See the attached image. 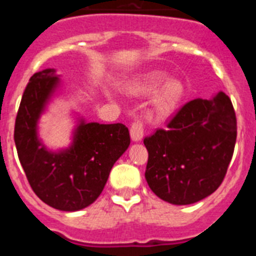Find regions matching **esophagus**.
Here are the masks:
<instances>
[{
	"instance_id": "esophagus-1",
	"label": "esophagus",
	"mask_w": 256,
	"mask_h": 256,
	"mask_svg": "<svg viewBox=\"0 0 256 256\" xmlns=\"http://www.w3.org/2000/svg\"><path fill=\"white\" fill-rule=\"evenodd\" d=\"M144 123L140 119H136L130 126V138L134 142H140L144 138Z\"/></svg>"
}]
</instances>
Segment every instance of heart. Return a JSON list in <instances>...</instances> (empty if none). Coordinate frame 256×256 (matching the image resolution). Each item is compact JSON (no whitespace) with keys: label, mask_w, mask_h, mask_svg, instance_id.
<instances>
[{"label":"heart","mask_w":256,"mask_h":256,"mask_svg":"<svg viewBox=\"0 0 256 256\" xmlns=\"http://www.w3.org/2000/svg\"><path fill=\"white\" fill-rule=\"evenodd\" d=\"M165 78H166L165 72L154 70V72H148V73L140 76L134 82L130 83L128 90H130V94H137V96L148 94L154 92ZM183 94H184V88H183L180 80L176 78L167 79L154 94L152 100H151V112H152V114L156 118H160V119L168 118L177 108L178 104L182 100Z\"/></svg>","instance_id":"b5f03b06"}]
</instances>
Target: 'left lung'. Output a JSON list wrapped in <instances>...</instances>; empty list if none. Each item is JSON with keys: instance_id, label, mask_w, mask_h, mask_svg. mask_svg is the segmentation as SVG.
Masks as SVG:
<instances>
[{"instance_id": "1", "label": "left lung", "mask_w": 256, "mask_h": 256, "mask_svg": "<svg viewBox=\"0 0 256 256\" xmlns=\"http://www.w3.org/2000/svg\"><path fill=\"white\" fill-rule=\"evenodd\" d=\"M237 122L224 92L183 105L168 123L146 137L144 177L158 198L188 205L208 198L224 180L234 155Z\"/></svg>"}]
</instances>
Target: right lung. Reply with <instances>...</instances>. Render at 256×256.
Returning a JSON list of instances; mask_svg holds the SVG:
<instances>
[{
  "label": "right lung",
  "mask_w": 256,
  "mask_h": 256,
  "mask_svg": "<svg viewBox=\"0 0 256 256\" xmlns=\"http://www.w3.org/2000/svg\"><path fill=\"white\" fill-rule=\"evenodd\" d=\"M55 69L33 74L22 94L14 140L20 164L36 195L62 212L84 209L96 201L112 165L130 144L124 124L87 123L78 118L73 142L51 151L38 137V120L60 86Z\"/></svg>",
  "instance_id": "1"
}]
</instances>
